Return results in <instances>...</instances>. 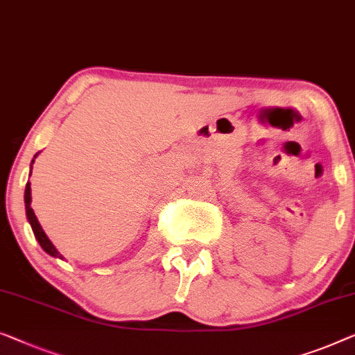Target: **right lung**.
I'll return each mask as SVG.
<instances>
[{
    "instance_id": "add662e5",
    "label": "right lung",
    "mask_w": 355,
    "mask_h": 355,
    "mask_svg": "<svg viewBox=\"0 0 355 355\" xmlns=\"http://www.w3.org/2000/svg\"><path fill=\"white\" fill-rule=\"evenodd\" d=\"M37 155H38V153H37ZM37 155H35V158H37ZM35 158L32 160V165H33ZM30 174H32V173H30ZM30 203H32V189H30V182H27V186H25V211H27V219H28L30 225H32L35 239L38 240V243L41 245V248H43L46 253L51 254V256H54V258L64 259L62 254H60L59 251L55 250V246L53 245V241L48 239V235H46L44 230L41 229V225L38 223L37 216H35L33 209H32V205H30Z\"/></svg>"
}]
</instances>
